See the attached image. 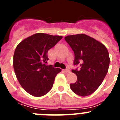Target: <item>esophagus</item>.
<instances>
[{
	"instance_id": "1",
	"label": "esophagus",
	"mask_w": 120,
	"mask_h": 120,
	"mask_svg": "<svg viewBox=\"0 0 120 120\" xmlns=\"http://www.w3.org/2000/svg\"><path fill=\"white\" fill-rule=\"evenodd\" d=\"M64 71L65 73H70V70L69 68H67V69L64 70Z\"/></svg>"
}]
</instances>
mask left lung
I'll return each instance as SVG.
<instances>
[{
    "label": "left lung",
    "instance_id": "left-lung-1",
    "mask_svg": "<svg viewBox=\"0 0 120 120\" xmlns=\"http://www.w3.org/2000/svg\"><path fill=\"white\" fill-rule=\"evenodd\" d=\"M65 40L75 53L74 65L80 66L79 70H72L77 79L70 84L71 90L78 96H90L99 87L108 71V50L101 43L83 34L68 35Z\"/></svg>",
    "mask_w": 120,
    "mask_h": 120
}]
</instances>
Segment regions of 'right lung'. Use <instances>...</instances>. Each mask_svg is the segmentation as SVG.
Segmentation results:
<instances>
[{"label": "right lung", "mask_w": 120, "mask_h": 120, "mask_svg": "<svg viewBox=\"0 0 120 120\" xmlns=\"http://www.w3.org/2000/svg\"><path fill=\"white\" fill-rule=\"evenodd\" d=\"M62 38V36L37 33L21 41L15 50V74L23 88L32 96L41 97L49 93L61 71L47 62L49 50Z\"/></svg>", "instance_id": "obj_1"}]
</instances>
